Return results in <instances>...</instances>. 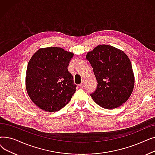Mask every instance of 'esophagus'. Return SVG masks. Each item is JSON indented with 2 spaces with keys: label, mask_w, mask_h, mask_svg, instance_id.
I'll return each mask as SVG.
<instances>
[{
  "label": "esophagus",
  "mask_w": 155,
  "mask_h": 155,
  "mask_svg": "<svg viewBox=\"0 0 155 155\" xmlns=\"http://www.w3.org/2000/svg\"><path fill=\"white\" fill-rule=\"evenodd\" d=\"M84 80H82V83H81V84L79 85L80 87V88H82V87H84Z\"/></svg>",
  "instance_id": "34e87169"
}]
</instances>
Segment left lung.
<instances>
[{"label": "left lung", "instance_id": "1", "mask_svg": "<svg viewBox=\"0 0 155 155\" xmlns=\"http://www.w3.org/2000/svg\"><path fill=\"white\" fill-rule=\"evenodd\" d=\"M98 83L92 99L106 109L119 107L128 100L134 86V76L128 56L119 49L101 45L87 54Z\"/></svg>", "mask_w": 155, "mask_h": 155}]
</instances>
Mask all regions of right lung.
Segmentation results:
<instances>
[{
  "instance_id": "obj_1",
  "label": "right lung",
  "mask_w": 155,
  "mask_h": 155,
  "mask_svg": "<svg viewBox=\"0 0 155 155\" xmlns=\"http://www.w3.org/2000/svg\"><path fill=\"white\" fill-rule=\"evenodd\" d=\"M73 53L58 47L38 50L29 61L26 91L31 101L47 112L60 110L76 91L73 76L68 70Z\"/></svg>"
}]
</instances>
